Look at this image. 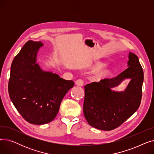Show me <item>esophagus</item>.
I'll return each mask as SVG.
<instances>
[{"instance_id": "34e87169", "label": "esophagus", "mask_w": 154, "mask_h": 154, "mask_svg": "<svg viewBox=\"0 0 154 154\" xmlns=\"http://www.w3.org/2000/svg\"><path fill=\"white\" fill-rule=\"evenodd\" d=\"M75 84L77 85H79V86H83L84 80L82 79H78L75 81Z\"/></svg>"}]
</instances>
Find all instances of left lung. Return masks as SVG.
Instances as JSON below:
<instances>
[{"label": "left lung", "mask_w": 154, "mask_h": 154, "mask_svg": "<svg viewBox=\"0 0 154 154\" xmlns=\"http://www.w3.org/2000/svg\"><path fill=\"white\" fill-rule=\"evenodd\" d=\"M128 68L117 76L85 85L84 114L91 126L113 130L139 109L142 99L143 72L139 58L129 52ZM131 79L124 91L112 90L125 79Z\"/></svg>", "instance_id": "8db88e82"}]
</instances>
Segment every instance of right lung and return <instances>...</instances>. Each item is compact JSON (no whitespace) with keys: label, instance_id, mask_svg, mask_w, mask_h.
I'll use <instances>...</instances> for the list:
<instances>
[{"label":"right lung","instance_id":"1","mask_svg":"<svg viewBox=\"0 0 154 154\" xmlns=\"http://www.w3.org/2000/svg\"><path fill=\"white\" fill-rule=\"evenodd\" d=\"M40 42L29 40L11 65L8 89L14 106L27 122L43 125L52 121L65 95L74 87L52 72L44 71L37 63Z\"/></svg>","mask_w":154,"mask_h":154}]
</instances>
